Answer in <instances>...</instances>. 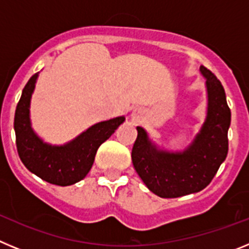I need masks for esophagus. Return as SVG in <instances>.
<instances>
[{"instance_id":"esophagus-1","label":"esophagus","mask_w":249,"mask_h":249,"mask_svg":"<svg viewBox=\"0 0 249 249\" xmlns=\"http://www.w3.org/2000/svg\"><path fill=\"white\" fill-rule=\"evenodd\" d=\"M140 116H141L140 111H135L133 113H132V117L135 118V120H138V118H140Z\"/></svg>"}]
</instances>
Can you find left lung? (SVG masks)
Masks as SVG:
<instances>
[{
    "mask_svg": "<svg viewBox=\"0 0 249 249\" xmlns=\"http://www.w3.org/2000/svg\"><path fill=\"white\" fill-rule=\"evenodd\" d=\"M199 70L207 78L208 114L190 148L183 153L157 151L146 131L137 127L132 162L148 190L162 198H177L206 188L227 157L231 109L224 89L210 70L204 66Z\"/></svg>",
    "mask_w": 249,
    "mask_h": 249,
    "instance_id": "obj_1",
    "label": "left lung"
}]
</instances>
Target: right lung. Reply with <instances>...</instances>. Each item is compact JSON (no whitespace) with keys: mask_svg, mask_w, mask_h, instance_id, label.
<instances>
[{"mask_svg":"<svg viewBox=\"0 0 249 249\" xmlns=\"http://www.w3.org/2000/svg\"><path fill=\"white\" fill-rule=\"evenodd\" d=\"M37 76L35 73L22 91L15 113V132L18 156L26 168L56 186H71L89 172L98 147L108 140L124 117L97 123L66 146L43 143L34 133L30 123V100Z\"/></svg>","mask_w":249,"mask_h":249,"instance_id":"1","label":"right lung"}]
</instances>
